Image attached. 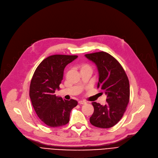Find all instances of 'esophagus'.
I'll return each mask as SVG.
<instances>
[{
	"mask_svg": "<svg viewBox=\"0 0 158 158\" xmlns=\"http://www.w3.org/2000/svg\"><path fill=\"white\" fill-rule=\"evenodd\" d=\"M79 104H86V102L85 101H79Z\"/></svg>",
	"mask_w": 158,
	"mask_h": 158,
	"instance_id": "1",
	"label": "esophagus"
}]
</instances>
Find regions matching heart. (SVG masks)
<instances>
[{"mask_svg":"<svg viewBox=\"0 0 158 158\" xmlns=\"http://www.w3.org/2000/svg\"><path fill=\"white\" fill-rule=\"evenodd\" d=\"M80 68H81V70H84V69H91L90 66L87 64H82L80 66Z\"/></svg>","mask_w":158,"mask_h":158,"instance_id":"obj_1","label":"heart"}]
</instances>
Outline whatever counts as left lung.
<instances>
[{
    "instance_id": "obj_1",
    "label": "left lung",
    "mask_w": 158,
    "mask_h": 158,
    "mask_svg": "<svg viewBox=\"0 0 158 158\" xmlns=\"http://www.w3.org/2000/svg\"><path fill=\"white\" fill-rule=\"evenodd\" d=\"M97 66V88L107 95L106 103L102 106L92 104L94 112L89 118L92 125L100 128H110L122 118L129 102L130 88L127 74L120 63L110 54L101 51L85 54Z\"/></svg>"
}]
</instances>
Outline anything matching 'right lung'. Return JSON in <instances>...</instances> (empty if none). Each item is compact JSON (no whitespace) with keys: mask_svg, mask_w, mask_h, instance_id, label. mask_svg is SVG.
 <instances>
[{"mask_svg":"<svg viewBox=\"0 0 158 158\" xmlns=\"http://www.w3.org/2000/svg\"><path fill=\"white\" fill-rule=\"evenodd\" d=\"M77 56L56 54L48 56L38 66L32 77L29 96L38 117L45 125L57 127L66 125L71 110L77 105L73 99L66 101L55 95L60 89L65 66Z\"/></svg>","mask_w":158,"mask_h":158,"instance_id":"1","label":"right lung"}]
</instances>
